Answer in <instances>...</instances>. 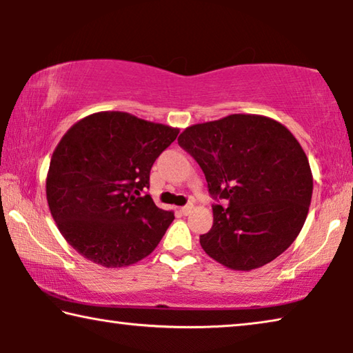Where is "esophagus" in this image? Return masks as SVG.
<instances>
[{"instance_id":"1","label":"esophagus","mask_w":353,"mask_h":353,"mask_svg":"<svg viewBox=\"0 0 353 353\" xmlns=\"http://www.w3.org/2000/svg\"><path fill=\"white\" fill-rule=\"evenodd\" d=\"M193 208H194L193 204H188V205H185V207L181 208V213L185 214V216H187V214H190L191 212H193Z\"/></svg>"}]
</instances>
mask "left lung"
Here are the masks:
<instances>
[{
	"label": "left lung",
	"instance_id": "obj_1",
	"mask_svg": "<svg viewBox=\"0 0 353 353\" xmlns=\"http://www.w3.org/2000/svg\"><path fill=\"white\" fill-rule=\"evenodd\" d=\"M179 145L204 171L214 199L213 225L199 243L234 271H252L277 259L305 223L313 194L307 154L276 119L234 113L193 124Z\"/></svg>",
	"mask_w": 353,
	"mask_h": 353
}]
</instances>
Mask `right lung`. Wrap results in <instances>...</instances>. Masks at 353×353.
I'll return each mask as SVG.
<instances>
[{"label":"right lung","mask_w":353,"mask_h":353,"mask_svg":"<svg viewBox=\"0 0 353 353\" xmlns=\"http://www.w3.org/2000/svg\"><path fill=\"white\" fill-rule=\"evenodd\" d=\"M177 134L128 112H98L62 137L48 170L46 199L57 229L83 259L123 268L157 248L174 213L140 193Z\"/></svg>","instance_id":"right-lung-1"}]
</instances>
